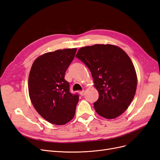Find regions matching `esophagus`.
<instances>
[{
  "label": "esophagus",
  "mask_w": 160,
  "mask_h": 160,
  "mask_svg": "<svg viewBox=\"0 0 160 160\" xmlns=\"http://www.w3.org/2000/svg\"><path fill=\"white\" fill-rule=\"evenodd\" d=\"M79 93H80V95H81V96H83V95H85V90H82V91H81L79 92Z\"/></svg>",
  "instance_id": "34e87169"
}]
</instances>
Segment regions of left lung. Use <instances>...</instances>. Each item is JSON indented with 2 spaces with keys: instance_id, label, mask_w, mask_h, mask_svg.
Wrapping results in <instances>:
<instances>
[{
  "instance_id": "8db88e82",
  "label": "left lung",
  "mask_w": 160,
  "mask_h": 160,
  "mask_svg": "<svg viewBox=\"0 0 160 160\" xmlns=\"http://www.w3.org/2000/svg\"><path fill=\"white\" fill-rule=\"evenodd\" d=\"M77 58L90 70L99 98L93 103L99 115L114 119L126 110L134 98L137 75L129 57L112 45L82 47Z\"/></svg>"
}]
</instances>
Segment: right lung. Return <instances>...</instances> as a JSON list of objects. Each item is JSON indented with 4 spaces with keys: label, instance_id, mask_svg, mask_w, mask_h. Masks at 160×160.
<instances>
[{
    "label": "right lung",
    "instance_id": "1",
    "mask_svg": "<svg viewBox=\"0 0 160 160\" xmlns=\"http://www.w3.org/2000/svg\"><path fill=\"white\" fill-rule=\"evenodd\" d=\"M77 49L45 53L34 61L28 77V93L36 111L47 122L64 125L73 118L79 95L72 94L65 72Z\"/></svg>",
    "mask_w": 160,
    "mask_h": 160
}]
</instances>
